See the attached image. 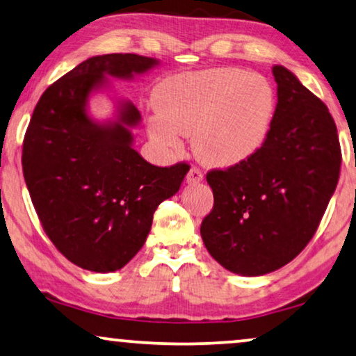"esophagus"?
<instances>
[{"label": "esophagus", "mask_w": 356, "mask_h": 356, "mask_svg": "<svg viewBox=\"0 0 356 356\" xmlns=\"http://www.w3.org/2000/svg\"><path fill=\"white\" fill-rule=\"evenodd\" d=\"M202 179H204V175L201 170H197V168H191L189 170V173L186 175L188 184H197V183H201Z\"/></svg>", "instance_id": "34e87169"}]
</instances>
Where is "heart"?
<instances>
[{
	"label": "heart",
	"instance_id": "1",
	"mask_svg": "<svg viewBox=\"0 0 356 356\" xmlns=\"http://www.w3.org/2000/svg\"><path fill=\"white\" fill-rule=\"evenodd\" d=\"M157 115L147 121L160 147L178 152L193 136L197 160L232 168L254 157L269 139L277 113L274 87L240 67H212L165 79L154 92Z\"/></svg>",
	"mask_w": 356,
	"mask_h": 356
}]
</instances>
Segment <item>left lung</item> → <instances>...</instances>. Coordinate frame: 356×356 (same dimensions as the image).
Listing matches in <instances>:
<instances>
[{"instance_id":"8db88e82","label":"left lung","mask_w":356,"mask_h":356,"mask_svg":"<svg viewBox=\"0 0 356 356\" xmlns=\"http://www.w3.org/2000/svg\"><path fill=\"white\" fill-rule=\"evenodd\" d=\"M277 113L269 139L248 162L207 173L212 212L201 236L218 264L266 275L308 245L337 188L340 144L327 106L290 70L274 66Z\"/></svg>"}]
</instances>
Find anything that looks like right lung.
Returning a JSON list of instances; mask_svg holds the SVG:
<instances>
[{
	"label": "right lung",
	"instance_id": "add662e5",
	"mask_svg": "<svg viewBox=\"0 0 356 356\" xmlns=\"http://www.w3.org/2000/svg\"><path fill=\"white\" fill-rule=\"evenodd\" d=\"M157 58L111 53L82 61L43 92L22 147V170L43 230L82 269L120 270L144 246L154 212L179 191L186 163L155 167L134 149L140 113L115 99L110 118L90 113V99L110 79L147 74Z\"/></svg>",
	"mask_w": 356,
	"mask_h": 356
}]
</instances>
